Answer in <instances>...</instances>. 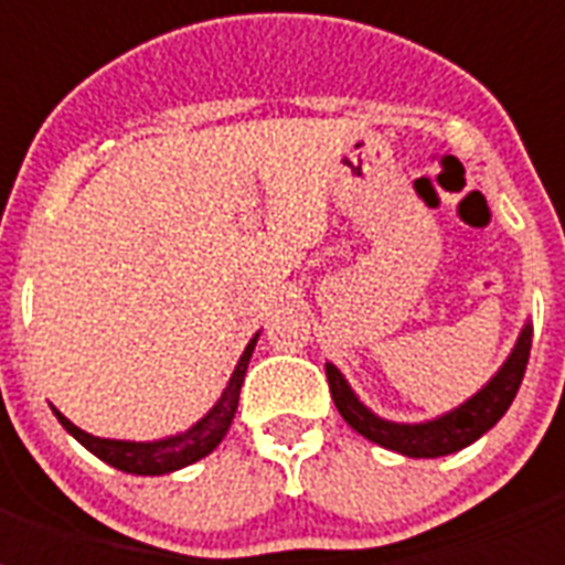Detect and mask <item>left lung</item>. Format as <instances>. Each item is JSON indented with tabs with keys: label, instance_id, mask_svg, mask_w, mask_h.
Listing matches in <instances>:
<instances>
[{
	"label": "left lung",
	"instance_id": "left-lung-1",
	"mask_svg": "<svg viewBox=\"0 0 565 565\" xmlns=\"http://www.w3.org/2000/svg\"><path fill=\"white\" fill-rule=\"evenodd\" d=\"M531 326L522 328L513 352L504 361L495 375L490 377V384L478 390V393L463 402L455 411H448L446 416H437L430 422H386L366 407V404L354 395L343 372L337 370L334 363H326L328 386H331V398H334L337 411L358 434L377 443V446L398 451L404 457H446L455 455L460 448L472 446L475 439L483 437L495 422L508 413L519 393V384L525 377L527 358H531Z\"/></svg>",
	"mask_w": 565,
	"mask_h": 565
}]
</instances>
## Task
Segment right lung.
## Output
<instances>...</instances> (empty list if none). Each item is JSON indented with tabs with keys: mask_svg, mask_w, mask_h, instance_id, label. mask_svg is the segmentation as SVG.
<instances>
[{
	"mask_svg": "<svg viewBox=\"0 0 565 565\" xmlns=\"http://www.w3.org/2000/svg\"><path fill=\"white\" fill-rule=\"evenodd\" d=\"M257 337L260 334L252 337L246 345V352L239 354L237 370L231 375L228 386L222 390L220 402L213 404L211 411H207V416H202V419L195 422L193 428H188L184 434H175V437L154 439V443L102 439L87 434V430L75 428L73 422L66 419L61 411H55V407H52V413H55L57 422H61L87 451H93V455L99 457V460H105L108 466H114V469H122V472L128 475L175 472V469H184V466L202 460L204 455H211L213 448L222 443V437L228 434L231 419H234V413H237L239 386H243V377H246L248 361H252V352H255L257 345Z\"/></svg>",
	"mask_w": 565,
	"mask_h": 565,
	"instance_id": "add662e5",
	"label": "right lung"
}]
</instances>
